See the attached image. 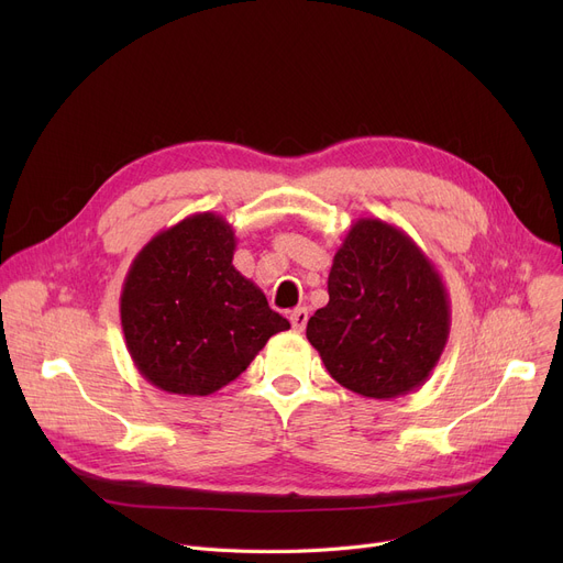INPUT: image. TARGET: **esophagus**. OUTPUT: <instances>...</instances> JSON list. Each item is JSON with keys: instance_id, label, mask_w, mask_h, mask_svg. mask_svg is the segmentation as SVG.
<instances>
[{"instance_id": "34e87169", "label": "esophagus", "mask_w": 563, "mask_h": 563, "mask_svg": "<svg viewBox=\"0 0 563 563\" xmlns=\"http://www.w3.org/2000/svg\"><path fill=\"white\" fill-rule=\"evenodd\" d=\"M289 321H291V329L301 333V331L306 329V323H308V310H306V308L291 310V312H289Z\"/></svg>"}]
</instances>
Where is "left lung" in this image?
<instances>
[{
    "mask_svg": "<svg viewBox=\"0 0 563 563\" xmlns=\"http://www.w3.org/2000/svg\"><path fill=\"white\" fill-rule=\"evenodd\" d=\"M450 294L410 236L380 219L353 221L329 274V303L308 340L346 390L395 399L424 386L445 351Z\"/></svg>",
    "mask_w": 563,
    "mask_h": 563,
    "instance_id": "left-lung-1",
    "label": "left lung"
}]
</instances>
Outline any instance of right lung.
<instances>
[{
    "label": "right lung",
    "mask_w": 563,
    "mask_h": 563,
    "mask_svg": "<svg viewBox=\"0 0 563 563\" xmlns=\"http://www.w3.org/2000/svg\"><path fill=\"white\" fill-rule=\"evenodd\" d=\"M236 236L214 212L157 232L121 291V327L139 374L168 395L205 397L240 376L289 321L234 269Z\"/></svg>",
    "instance_id": "1"
}]
</instances>
